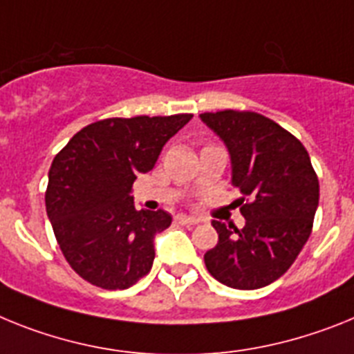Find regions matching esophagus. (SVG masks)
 Segmentation results:
<instances>
[{
  "label": "esophagus",
  "mask_w": 354,
  "mask_h": 354,
  "mask_svg": "<svg viewBox=\"0 0 354 354\" xmlns=\"http://www.w3.org/2000/svg\"><path fill=\"white\" fill-rule=\"evenodd\" d=\"M176 221L180 224H187V226H194V224L201 223V219H198V217H190V215H185V214L176 215Z\"/></svg>",
  "instance_id": "esophagus-1"
}]
</instances>
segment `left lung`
<instances>
[{
  "instance_id": "1",
  "label": "left lung",
  "mask_w": 354,
  "mask_h": 354,
  "mask_svg": "<svg viewBox=\"0 0 354 354\" xmlns=\"http://www.w3.org/2000/svg\"><path fill=\"white\" fill-rule=\"evenodd\" d=\"M201 121L224 142L232 160L233 187L245 224L212 221L219 242L205 253L217 281L254 290L287 272L312 233L319 207V180L305 146L257 112H207Z\"/></svg>"
}]
</instances>
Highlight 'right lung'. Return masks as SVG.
Masks as SVG:
<instances>
[{
  "label": "right lung",
  "mask_w": 354,
  "mask_h": 354,
  "mask_svg": "<svg viewBox=\"0 0 354 354\" xmlns=\"http://www.w3.org/2000/svg\"><path fill=\"white\" fill-rule=\"evenodd\" d=\"M190 119L192 113L103 119L80 130L55 156L46 212L64 257L88 283L124 290L151 270L155 235L173 217L137 210L131 187Z\"/></svg>",
  "instance_id": "right-lung-1"
}]
</instances>
